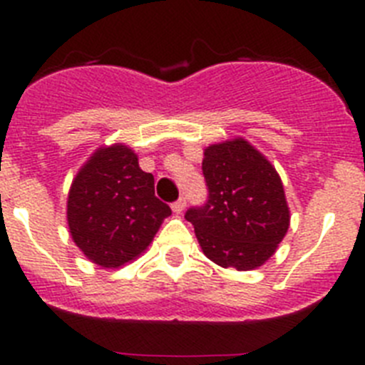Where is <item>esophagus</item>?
<instances>
[{"instance_id": "obj_1", "label": "esophagus", "mask_w": 365, "mask_h": 365, "mask_svg": "<svg viewBox=\"0 0 365 365\" xmlns=\"http://www.w3.org/2000/svg\"><path fill=\"white\" fill-rule=\"evenodd\" d=\"M185 208H186V201H185V197H180L179 201H175V202H173V205H172V210L175 212L177 215L182 214V212H185Z\"/></svg>"}]
</instances>
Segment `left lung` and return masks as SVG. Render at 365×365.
Here are the masks:
<instances>
[{
  "label": "left lung",
  "instance_id": "left-lung-1",
  "mask_svg": "<svg viewBox=\"0 0 365 365\" xmlns=\"http://www.w3.org/2000/svg\"><path fill=\"white\" fill-rule=\"evenodd\" d=\"M208 202L186 212L202 252L222 269L254 270L276 254L291 227L279 173L243 137L205 148Z\"/></svg>",
  "mask_w": 365,
  "mask_h": 365
}]
</instances>
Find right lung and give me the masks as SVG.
<instances>
[{
	"label": "right lung",
	"instance_id": "1",
	"mask_svg": "<svg viewBox=\"0 0 365 365\" xmlns=\"http://www.w3.org/2000/svg\"><path fill=\"white\" fill-rule=\"evenodd\" d=\"M74 245L102 269H120L148 250L170 206L155 197L153 175L124 143L100 146L80 166L67 193Z\"/></svg>",
	"mask_w": 365,
	"mask_h": 365
}]
</instances>
